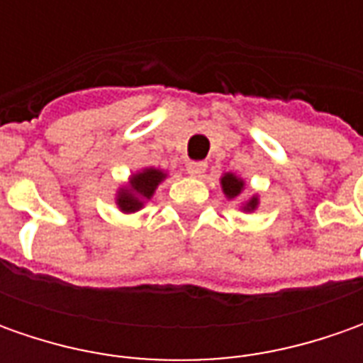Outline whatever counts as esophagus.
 I'll list each match as a JSON object with an SVG mask.
<instances>
[{"label":"esophagus","instance_id":"obj_1","mask_svg":"<svg viewBox=\"0 0 363 363\" xmlns=\"http://www.w3.org/2000/svg\"><path fill=\"white\" fill-rule=\"evenodd\" d=\"M208 167L206 161H189L188 163V174L189 175H202Z\"/></svg>","mask_w":363,"mask_h":363}]
</instances>
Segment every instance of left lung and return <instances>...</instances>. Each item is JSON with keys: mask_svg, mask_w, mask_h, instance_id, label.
Segmentation results:
<instances>
[{"mask_svg": "<svg viewBox=\"0 0 363 363\" xmlns=\"http://www.w3.org/2000/svg\"><path fill=\"white\" fill-rule=\"evenodd\" d=\"M222 188H224V194L228 196V198H236L238 194H240V189H242V182L238 179V177H234L232 174H226L222 177ZM257 206V200L252 198V202L246 206V210H252Z\"/></svg>", "mask_w": 363, "mask_h": 363, "instance_id": "1", "label": "left lung"}]
</instances>
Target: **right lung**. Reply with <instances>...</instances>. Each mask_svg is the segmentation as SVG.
<instances>
[{
    "label": "right lung",
    "mask_w": 363,
    "mask_h": 363,
    "mask_svg": "<svg viewBox=\"0 0 363 363\" xmlns=\"http://www.w3.org/2000/svg\"><path fill=\"white\" fill-rule=\"evenodd\" d=\"M165 175L160 169H145L141 174L133 175L131 189H123L119 194V206L125 212H135L141 208V198H151L161 179Z\"/></svg>",
    "instance_id": "add662e5"
}]
</instances>
